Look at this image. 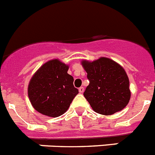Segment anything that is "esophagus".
<instances>
[{
	"instance_id": "34e87169",
	"label": "esophagus",
	"mask_w": 155,
	"mask_h": 155,
	"mask_svg": "<svg viewBox=\"0 0 155 155\" xmlns=\"http://www.w3.org/2000/svg\"><path fill=\"white\" fill-rule=\"evenodd\" d=\"M79 93H83V91H84V88H83V87H79Z\"/></svg>"
}]
</instances>
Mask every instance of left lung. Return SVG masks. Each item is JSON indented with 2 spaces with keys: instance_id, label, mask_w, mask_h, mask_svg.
I'll return each instance as SVG.
<instances>
[{
  "instance_id": "left-lung-1",
  "label": "left lung",
  "mask_w": 155,
  "mask_h": 155,
  "mask_svg": "<svg viewBox=\"0 0 155 155\" xmlns=\"http://www.w3.org/2000/svg\"><path fill=\"white\" fill-rule=\"evenodd\" d=\"M90 83L83 95L97 113L112 115L122 110L130 99V82L121 65L107 58L82 61Z\"/></svg>"
}]
</instances>
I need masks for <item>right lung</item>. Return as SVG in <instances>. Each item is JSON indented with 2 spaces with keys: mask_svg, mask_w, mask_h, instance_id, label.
Instances as JSON below:
<instances>
[{
  "mask_svg": "<svg viewBox=\"0 0 155 155\" xmlns=\"http://www.w3.org/2000/svg\"><path fill=\"white\" fill-rule=\"evenodd\" d=\"M68 69V65L54 59L43 64L32 77L28 95L38 112L58 117L68 110L79 94L73 85V77L67 73Z\"/></svg>",
  "mask_w": 155,
  "mask_h": 155,
  "instance_id": "obj_1",
  "label": "right lung"
}]
</instances>
